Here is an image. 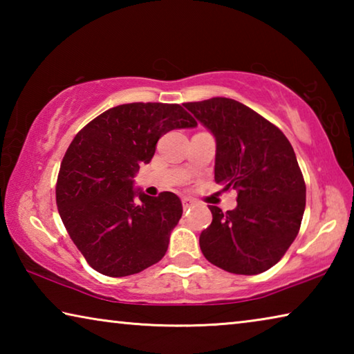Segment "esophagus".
I'll return each instance as SVG.
<instances>
[{"mask_svg": "<svg viewBox=\"0 0 354 354\" xmlns=\"http://www.w3.org/2000/svg\"><path fill=\"white\" fill-rule=\"evenodd\" d=\"M195 203L196 201L194 198H190V196H183V207L184 209H189L190 206H194Z\"/></svg>", "mask_w": 354, "mask_h": 354, "instance_id": "1", "label": "esophagus"}]
</instances>
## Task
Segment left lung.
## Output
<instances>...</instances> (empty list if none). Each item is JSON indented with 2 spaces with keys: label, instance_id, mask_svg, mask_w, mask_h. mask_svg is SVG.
Instances as JSON below:
<instances>
[{
  "label": "left lung",
  "instance_id": "left-lung-1",
  "mask_svg": "<svg viewBox=\"0 0 354 354\" xmlns=\"http://www.w3.org/2000/svg\"><path fill=\"white\" fill-rule=\"evenodd\" d=\"M215 139V181L236 189L237 206H209L212 223L200 234L206 259L236 274L273 267L299 231L306 185L287 137L259 113L231 98L185 103Z\"/></svg>",
  "mask_w": 354,
  "mask_h": 354
}]
</instances>
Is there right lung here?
Returning <instances> with one entry per match:
<instances>
[{
  "mask_svg": "<svg viewBox=\"0 0 354 354\" xmlns=\"http://www.w3.org/2000/svg\"><path fill=\"white\" fill-rule=\"evenodd\" d=\"M179 104L129 103L106 111L76 134L56 185L59 215L93 270L120 278L145 270L167 253L183 215L171 192L134 187L142 164L171 129L195 128Z\"/></svg>",
  "mask_w": 354,
  "mask_h": 354,
  "instance_id": "obj_1",
  "label": "right lung"
}]
</instances>
